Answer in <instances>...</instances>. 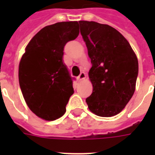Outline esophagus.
<instances>
[{
    "label": "esophagus",
    "instance_id": "34e87169",
    "mask_svg": "<svg viewBox=\"0 0 155 155\" xmlns=\"http://www.w3.org/2000/svg\"><path fill=\"white\" fill-rule=\"evenodd\" d=\"M85 78H86V74L84 73V71H82L81 73L80 74V75L78 77V81H81L85 79Z\"/></svg>",
    "mask_w": 155,
    "mask_h": 155
}]
</instances>
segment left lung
<instances>
[{
	"label": "left lung",
	"mask_w": 155,
	"mask_h": 155,
	"mask_svg": "<svg viewBox=\"0 0 155 155\" xmlns=\"http://www.w3.org/2000/svg\"><path fill=\"white\" fill-rule=\"evenodd\" d=\"M92 67L88 72L93 91L86 98L88 109L111 117L124 109L135 91L138 61L124 36L108 25L80 21Z\"/></svg>",
	"instance_id": "8db88e82"
}]
</instances>
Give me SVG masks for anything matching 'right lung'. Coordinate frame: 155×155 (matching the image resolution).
<instances>
[{"mask_svg":"<svg viewBox=\"0 0 155 155\" xmlns=\"http://www.w3.org/2000/svg\"><path fill=\"white\" fill-rule=\"evenodd\" d=\"M78 21L47 25L31 39L18 68V80L25 102L32 113L55 120L66 112L73 94V78L63 61L66 43L78 36Z\"/></svg>","mask_w":155,"mask_h":155,"instance_id":"right-lung-1","label":"right lung"}]
</instances>
